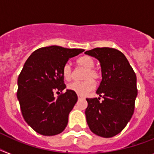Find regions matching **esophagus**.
<instances>
[{
    "label": "esophagus",
    "instance_id": "34e87169",
    "mask_svg": "<svg viewBox=\"0 0 154 154\" xmlns=\"http://www.w3.org/2000/svg\"><path fill=\"white\" fill-rule=\"evenodd\" d=\"M77 96H78V99H85V97H84L83 95H77Z\"/></svg>",
    "mask_w": 154,
    "mask_h": 154
}]
</instances>
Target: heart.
<instances>
[{
    "label": "heart",
    "mask_w": 154,
    "mask_h": 154,
    "mask_svg": "<svg viewBox=\"0 0 154 154\" xmlns=\"http://www.w3.org/2000/svg\"><path fill=\"white\" fill-rule=\"evenodd\" d=\"M77 65L85 69L83 74V79L85 80L72 82L68 85V89L74 91L77 95H85L94 89L95 83L92 80L97 81L100 77V73L95 68H94L95 61L89 55H83L77 59ZM63 76L66 81H69L73 77V71L69 63L63 66Z\"/></svg>",
    "instance_id": "1"
}]
</instances>
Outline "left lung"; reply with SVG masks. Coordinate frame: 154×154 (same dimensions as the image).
Returning a JSON list of instances; mask_svg holds the SVG:
<instances>
[{
	"instance_id": "8db88e82",
	"label": "left lung",
	"mask_w": 154,
	"mask_h": 154,
	"mask_svg": "<svg viewBox=\"0 0 154 154\" xmlns=\"http://www.w3.org/2000/svg\"><path fill=\"white\" fill-rule=\"evenodd\" d=\"M100 63L102 81L96 93L100 98L86 99L85 115L94 134L111 138L121 132L131 120L137 96L136 75L127 58L112 48H96L85 51Z\"/></svg>"
}]
</instances>
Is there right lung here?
I'll use <instances>...</instances> for the list:
<instances>
[{
    "instance_id": "1",
    "label": "right lung",
    "mask_w": 154,
    "mask_h": 154,
    "mask_svg": "<svg viewBox=\"0 0 154 154\" xmlns=\"http://www.w3.org/2000/svg\"><path fill=\"white\" fill-rule=\"evenodd\" d=\"M84 51L52 45L37 49L26 61L18 77L17 98L23 118L38 134L55 135L66 127L77 95L66 89L55 98L54 91L66 88L63 66Z\"/></svg>"
}]
</instances>
